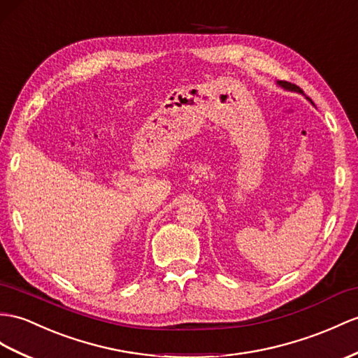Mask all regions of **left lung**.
Listing matches in <instances>:
<instances>
[{
  "instance_id": "1",
  "label": "left lung",
  "mask_w": 358,
  "mask_h": 358,
  "mask_svg": "<svg viewBox=\"0 0 358 358\" xmlns=\"http://www.w3.org/2000/svg\"><path fill=\"white\" fill-rule=\"evenodd\" d=\"M276 85L278 86H281L282 90H285V91H290V92H298V94H302V95H305L303 94V91L299 88V86H296V85H292V83H289V82H284V80H278L276 82ZM308 100V97H305ZM311 101V100H310ZM313 103V101H311Z\"/></svg>"
}]
</instances>
